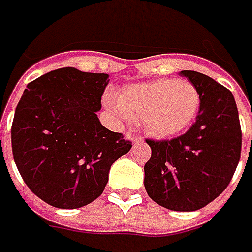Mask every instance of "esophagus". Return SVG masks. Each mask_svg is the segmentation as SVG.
<instances>
[{"label": "esophagus", "mask_w": 252, "mask_h": 252, "mask_svg": "<svg viewBox=\"0 0 252 252\" xmlns=\"http://www.w3.org/2000/svg\"><path fill=\"white\" fill-rule=\"evenodd\" d=\"M126 139H129L133 143H141L143 141V137L140 136H136V134H131V133H126Z\"/></svg>", "instance_id": "obj_1"}]
</instances>
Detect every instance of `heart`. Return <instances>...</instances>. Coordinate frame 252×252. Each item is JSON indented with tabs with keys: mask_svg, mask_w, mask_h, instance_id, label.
I'll use <instances>...</instances> for the list:
<instances>
[{
	"mask_svg": "<svg viewBox=\"0 0 252 252\" xmlns=\"http://www.w3.org/2000/svg\"><path fill=\"white\" fill-rule=\"evenodd\" d=\"M200 105L198 88L188 80H156L134 84L121 92L113 109L122 118L140 116L147 134L158 139L177 136L188 129Z\"/></svg>",
	"mask_w": 252,
	"mask_h": 252,
	"instance_id": "obj_1",
	"label": "heart"
}]
</instances>
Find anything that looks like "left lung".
Returning <instances> with one entry per match:
<instances>
[{"label": "left lung", "mask_w": 252, "mask_h": 252, "mask_svg": "<svg viewBox=\"0 0 252 252\" xmlns=\"http://www.w3.org/2000/svg\"><path fill=\"white\" fill-rule=\"evenodd\" d=\"M198 88V116L189 130L171 140H151L144 187L156 203L193 212L227 188L241 156V126L234 96L209 75L184 70Z\"/></svg>", "instance_id": "left-lung-1"}]
</instances>
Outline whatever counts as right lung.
<instances>
[{
	"instance_id": "1",
	"label": "right lung",
	"mask_w": 252,
	"mask_h": 252,
	"mask_svg": "<svg viewBox=\"0 0 252 252\" xmlns=\"http://www.w3.org/2000/svg\"><path fill=\"white\" fill-rule=\"evenodd\" d=\"M108 74L57 68L28 84L15 109L12 154L25 184L54 208L77 209L103 192L111 165L130 150L96 116Z\"/></svg>"
}]
</instances>
